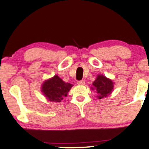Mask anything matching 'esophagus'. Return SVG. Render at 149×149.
Returning <instances> with one entry per match:
<instances>
[{"instance_id":"1","label":"esophagus","mask_w":149,"mask_h":149,"mask_svg":"<svg viewBox=\"0 0 149 149\" xmlns=\"http://www.w3.org/2000/svg\"><path fill=\"white\" fill-rule=\"evenodd\" d=\"M77 84H78V85H84V84H85V81H84V80L78 81Z\"/></svg>"}]
</instances>
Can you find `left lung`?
<instances>
[{
  "mask_svg": "<svg viewBox=\"0 0 149 149\" xmlns=\"http://www.w3.org/2000/svg\"><path fill=\"white\" fill-rule=\"evenodd\" d=\"M93 85L94 88H92L95 90L97 97L100 100L111 94L113 89V82L104 75H98Z\"/></svg>",
  "mask_w": 149,
  "mask_h": 149,
  "instance_id": "left-lung-1",
  "label": "left lung"
}]
</instances>
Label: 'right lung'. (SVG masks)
I'll return each mask as SVG.
<instances>
[{
    "label": "right lung",
    "instance_id": "right-lung-1",
    "mask_svg": "<svg viewBox=\"0 0 149 149\" xmlns=\"http://www.w3.org/2000/svg\"><path fill=\"white\" fill-rule=\"evenodd\" d=\"M72 85L65 83L57 75L45 81L42 86V92L50 102H61L64 97L67 96Z\"/></svg>",
    "mask_w": 149,
    "mask_h": 149
}]
</instances>
